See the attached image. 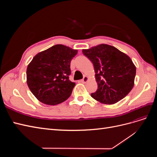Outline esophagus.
Wrapping results in <instances>:
<instances>
[{
  "label": "esophagus",
  "instance_id": "obj_1",
  "mask_svg": "<svg viewBox=\"0 0 157 157\" xmlns=\"http://www.w3.org/2000/svg\"><path fill=\"white\" fill-rule=\"evenodd\" d=\"M88 77H86V76H84V78L81 80V82H82V83H86V82L88 81Z\"/></svg>",
  "mask_w": 157,
  "mask_h": 157
}]
</instances>
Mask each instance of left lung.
I'll return each instance as SVG.
<instances>
[{
  "label": "left lung",
  "instance_id": "8db88e82",
  "mask_svg": "<svg viewBox=\"0 0 157 157\" xmlns=\"http://www.w3.org/2000/svg\"><path fill=\"white\" fill-rule=\"evenodd\" d=\"M83 54L92 61L98 83L91 94L96 100L114 104L126 97L134 84L136 68L132 59L115 47L101 44L86 50Z\"/></svg>",
  "mask_w": 157,
  "mask_h": 157
}]
</instances>
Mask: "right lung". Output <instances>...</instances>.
<instances>
[{
	"label": "right lung",
	"instance_id": "obj_1",
	"mask_svg": "<svg viewBox=\"0 0 157 157\" xmlns=\"http://www.w3.org/2000/svg\"><path fill=\"white\" fill-rule=\"evenodd\" d=\"M78 53L56 44L37 54L27 69V83L38 100L56 105L70 97L75 83L70 81L71 61Z\"/></svg>",
	"mask_w": 157,
	"mask_h": 157
}]
</instances>
